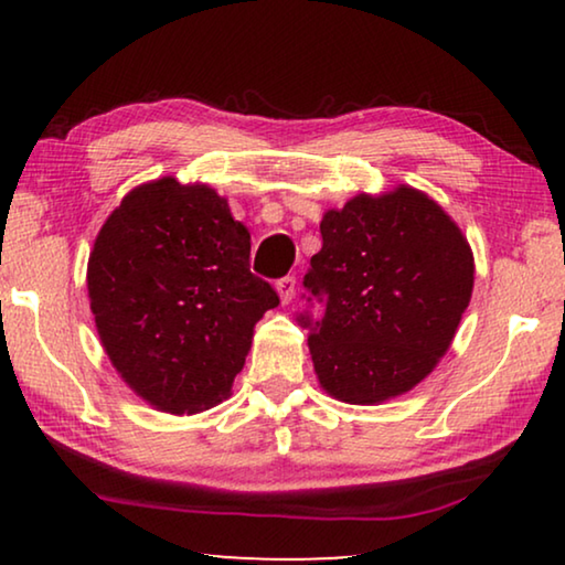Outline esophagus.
<instances>
[{"instance_id": "esophagus-1", "label": "esophagus", "mask_w": 565, "mask_h": 565, "mask_svg": "<svg viewBox=\"0 0 565 565\" xmlns=\"http://www.w3.org/2000/svg\"><path fill=\"white\" fill-rule=\"evenodd\" d=\"M276 291H279L281 303H289L296 291V276H284V279L276 281Z\"/></svg>"}]
</instances>
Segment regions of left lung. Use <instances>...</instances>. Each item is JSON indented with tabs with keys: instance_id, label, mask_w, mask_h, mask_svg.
I'll list each match as a JSON object with an SVG mask.
<instances>
[{
	"instance_id": "obj_1",
	"label": "left lung",
	"mask_w": 565,
	"mask_h": 565,
	"mask_svg": "<svg viewBox=\"0 0 565 565\" xmlns=\"http://www.w3.org/2000/svg\"><path fill=\"white\" fill-rule=\"evenodd\" d=\"M321 238L303 286L323 313H299L321 388L361 406L406 394L456 337L473 291L471 246L431 196L406 184L329 209Z\"/></svg>"
}]
</instances>
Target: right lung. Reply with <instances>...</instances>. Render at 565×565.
I'll list each match as a JSON object with an SVG mask.
<instances>
[{
  "label": "right lung",
  "instance_id": "obj_1",
  "mask_svg": "<svg viewBox=\"0 0 565 565\" xmlns=\"http://www.w3.org/2000/svg\"><path fill=\"white\" fill-rule=\"evenodd\" d=\"M252 236L206 184L131 189L94 242L89 306L111 366L167 414L232 394L254 327L279 296L248 271Z\"/></svg>",
  "mask_w": 565,
  "mask_h": 565
}]
</instances>
